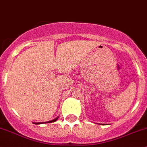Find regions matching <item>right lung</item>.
I'll return each mask as SVG.
<instances>
[{
	"label": "right lung",
	"instance_id": "right-lung-1",
	"mask_svg": "<svg viewBox=\"0 0 147 147\" xmlns=\"http://www.w3.org/2000/svg\"><path fill=\"white\" fill-rule=\"evenodd\" d=\"M59 117H56L55 119H53V120H50V121H45V122H35L34 124H45V123H51V122H54V121H56L58 119Z\"/></svg>",
	"mask_w": 147,
	"mask_h": 147
}]
</instances>
